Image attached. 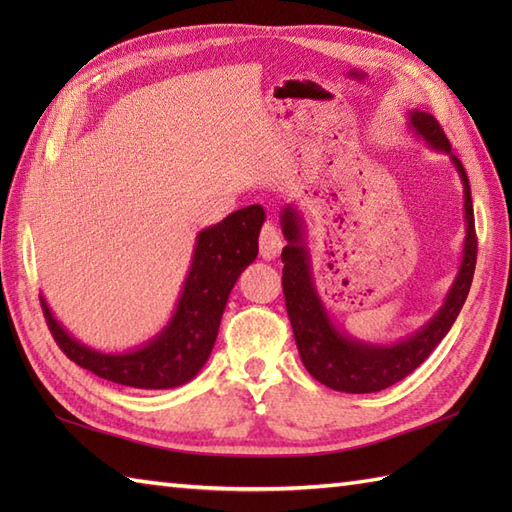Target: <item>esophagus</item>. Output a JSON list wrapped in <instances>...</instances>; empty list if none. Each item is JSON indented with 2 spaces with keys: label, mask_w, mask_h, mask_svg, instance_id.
I'll return each instance as SVG.
<instances>
[{
  "label": "esophagus",
  "mask_w": 512,
  "mask_h": 512,
  "mask_svg": "<svg viewBox=\"0 0 512 512\" xmlns=\"http://www.w3.org/2000/svg\"><path fill=\"white\" fill-rule=\"evenodd\" d=\"M281 248H284V239H281L273 224H266L259 233V255L264 259H275L281 253Z\"/></svg>",
  "instance_id": "1"
}]
</instances>
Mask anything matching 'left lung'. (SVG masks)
<instances>
[{"label": "left lung", "instance_id": "left-lung-1", "mask_svg": "<svg viewBox=\"0 0 512 512\" xmlns=\"http://www.w3.org/2000/svg\"><path fill=\"white\" fill-rule=\"evenodd\" d=\"M407 127L418 140H424L427 147L440 154H447L451 165L458 171L464 189V244L460 268L442 306L433 317L420 325V328L402 336L394 343H372L361 341L347 334L336 323L325 303L321 301L317 286L312 279L310 250L303 239V217L295 204H286L281 209V233L286 237V246L281 250L284 262V297L290 317L292 332H295L297 350L303 365L323 383L345 394H374V391L396 385L398 380L409 376L413 369L424 363L438 343L449 334L451 325L458 319L464 306L466 295L471 290L477 259V239H475V217L471 184L466 178L462 162L453 156L449 138L444 136L436 118L427 112L409 110Z\"/></svg>", "mask_w": 512, "mask_h": 512}]
</instances>
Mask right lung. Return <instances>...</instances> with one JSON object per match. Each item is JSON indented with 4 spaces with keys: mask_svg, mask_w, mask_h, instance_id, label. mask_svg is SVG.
Here are the masks:
<instances>
[{
    "mask_svg": "<svg viewBox=\"0 0 512 512\" xmlns=\"http://www.w3.org/2000/svg\"><path fill=\"white\" fill-rule=\"evenodd\" d=\"M264 220V206L250 204L222 222L202 228L195 237L189 273L171 319L143 345L125 352H103L76 341L41 295V308L54 341L70 361L118 385L171 389L189 383L213 352L228 295L242 270L255 262Z\"/></svg>",
    "mask_w": 512,
    "mask_h": 512,
    "instance_id": "right-lung-1",
    "label": "right lung"
}]
</instances>
